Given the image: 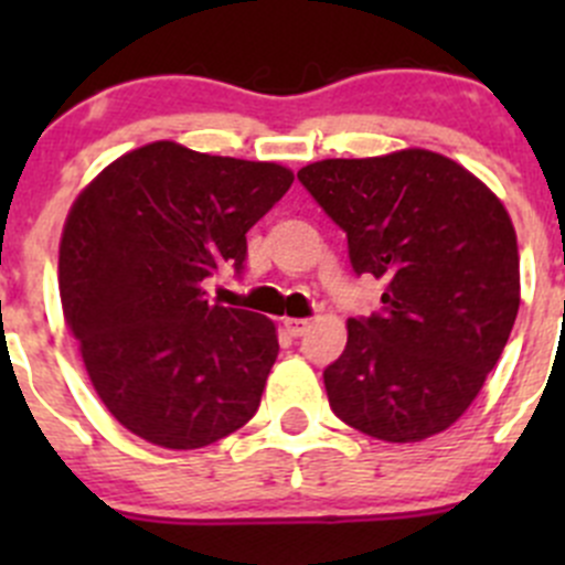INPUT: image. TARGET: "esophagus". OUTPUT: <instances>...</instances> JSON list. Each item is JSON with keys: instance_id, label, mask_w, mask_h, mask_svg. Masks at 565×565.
<instances>
[{"instance_id": "1", "label": "esophagus", "mask_w": 565, "mask_h": 565, "mask_svg": "<svg viewBox=\"0 0 565 565\" xmlns=\"http://www.w3.org/2000/svg\"><path fill=\"white\" fill-rule=\"evenodd\" d=\"M309 319H300V317H287L284 319V328H287L289 335H303L309 330Z\"/></svg>"}]
</instances>
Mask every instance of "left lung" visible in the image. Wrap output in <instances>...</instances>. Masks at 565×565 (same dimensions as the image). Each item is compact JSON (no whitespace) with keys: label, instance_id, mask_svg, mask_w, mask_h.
Returning <instances> with one entry per match:
<instances>
[{"label":"left lung","instance_id":"8db88e82","mask_svg":"<svg viewBox=\"0 0 565 565\" xmlns=\"http://www.w3.org/2000/svg\"><path fill=\"white\" fill-rule=\"evenodd\" d=\"M298 180L344 230L355 276L385 281L383 309L347 322L344 352L324 369L330 409L385 443L448 429L520 311V250L503 202L429 150L328 158Z\"/></svg>","mask_w":565,"mask_h":565}]
</instances>
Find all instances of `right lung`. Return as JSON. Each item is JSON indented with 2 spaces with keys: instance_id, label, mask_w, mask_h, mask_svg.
<instances>
[{
  "instance_id": "obj_1",
  "label": "right lung",
  "mask_w": 565,
  "mask_h": 565,
  "mask_svg": "<svg viewBox=\"0 0 565 565\" xmlns=\"http://www.w3.org/2000/svg\"><path fill=\"white\" fill-rule=\"evenodd\" d=\"M278 163L139 147L73 202L60 243L67 328L108 413L174 451L254 418L278 355L276 324L213 306L204 278L243 270L246 232L292 185Z\"/></svg>"
}]
</instances>
